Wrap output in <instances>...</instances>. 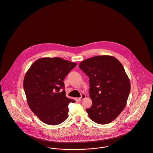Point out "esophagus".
Wrapping results in <instances>:
<instances>
[{
	"mask_svg": "<svg viewBox=\"0 0 153 153\" xmlns=\"http://www.w3.org/2000/svg\"><path fill=\"white\" fill-rule=\"evenodd\" d=\"M86 97V94H82L81 97H79V98L78 99V100H79V101H82V100H83L84 99H85Z\"/></svg>",
	"mask_w": 153,
	"mask_h": 153,
	"instance_id": "34e87169",
	"label": "esophagus"
}]
</instances>
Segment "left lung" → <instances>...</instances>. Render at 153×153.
<instances>
[{
	"label": "left lung",
	"instance_id": "8db88e82",
	"mask_svg": "<svg viewBox=\"0 0 153 153\" xmlns=\"http://www.w3.org/2000/svg\"><path fill=\"white\" fill-rule=\"evenodd\" d=\"M79 67L89 76L92 105L89 118L99 124L114 121L125 108L131 91L130 80L120 61L111 56H98L81 62Z\"/></svg>",
	"mask_w": 153,
	"mask_h": 153
}]
</instances>
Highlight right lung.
Instances as JSON below:
<instances>
[{"label":"right lung","instance_id":"obj_1","mask_svg":"<svg viewBox=\"0 0 153 153\" xmlns=\"http://www.w3.org/2000/svg\"><path fill=\"white\" fill-rule=\"evenodd\" d=\"M76 64L60 57L35 61L26 72L23 86L28 104L41 121L59 125L68 116V105L75 101L67 97L63 80Z\"/></svg>","mask_w":153,"mask_h":153}]
</instances>
